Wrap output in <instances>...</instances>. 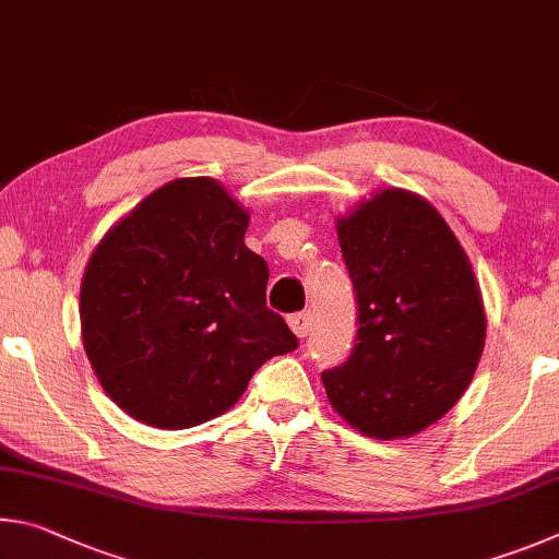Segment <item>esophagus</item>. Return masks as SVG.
<instances>
[{
  "label": "esophagus",
  "instance_id": "34e87169",
  "mask_svg": "<svg viewBox=\"0 0 559 559\" xmlns=\"http://www.w3.org/2000/svg\"><path fill=\"white\" fill-rule=\"evenodd\" d=\"M287 321H289V329L295 331L299 338H305L309 334V329H311V314H309V311H297V314H292Z\"/></svg>",
  "mask_w": 559,
  "mask_h": 559
}]
</instances>
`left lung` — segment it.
<instances>
[{
	"label": "left lung",
	"mask_w": 559,
	"mask_h": 559,
	"mask_svg": "<svg viewBox=\"0 0 559 559\" xmlns=\"http://www.w3.org/2000/svg\"><path fill=\"white\" fill-rule=\"evenodd\" d=\"M356 289V346L321 373L358 432L397 439L447 415L472 383L486 338L481 289L447 221L419 195L385 189L338 218Z\"/></svg>",
	"instance_id": "obj_1"
}]
</instances>
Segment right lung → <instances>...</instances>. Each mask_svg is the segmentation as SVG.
Returning <instances> with one entry per match:
<instances>
[{
  "instance_id": "right-lung-1",
  "label": "right lung",
  "mask_w": 559,
  "mask_h": 559,
  "mask_svg": "<svg viewBox=\"0 0 559 559\" xmlns=\"http://www.w3.org/2000/svg\"><path fill=\"white\" fill-rule=\"evenodd\" d=\"M250 215L209 176L176 179L107 230L81 285L87 360L127 415L186 429L238 403L264 360L299 346L267 309Z\"/></svg>"
}]
</instances>
